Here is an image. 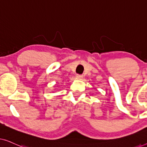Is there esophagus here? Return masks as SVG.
Here are the masks:
<instances>
[{"label":"esophagus","mask_w":147,"mask_h":147,"mask_svg":"<svg viewBox=\"0 0 147 147\" xmlns=\"http://www.w3.org/2000/svg\"><path fill=\"white\" fill-rule=\"evenodd\" d=\"M76 78H78V79H81V78H83V75H81V74H77V75H76Z\"/></svg>","instance_id":"1"}]
</instances>
